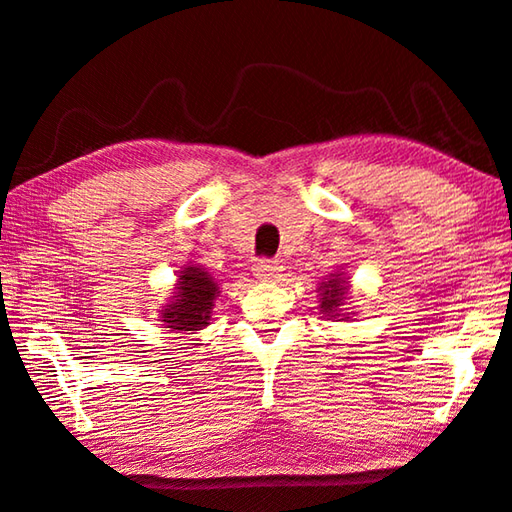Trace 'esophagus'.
Instances as JSON below:
<instances>
[{"label":"esophagus","instance_id":"obj_1","mask_svg":"<svg viewBox=\"0 0 512 512\" xmlns=\"http://www.w3.org/2000/svg\"><path fill=\"white\" fill-rule=\"evenodd\" d=\"M280 271H282L280 262H275V259H268V257L257 259V264H255V268H253L255 277H257V280H262V282L275 280V277L280 275Z\"/></svg>","mask_w":512,"mask_h":512}]
</instances>
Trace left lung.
Wrapping results in <instances>:
<instances>
[{"label":"left lung","mask_w":512,"mask_h":512,"mask_svg":"<svg viewBox=\"0 0 512 512\" xmlns=\"http://www.w3.org/2000/svg\"><path fill=\"white\" fill-rule=\"evenodd\" d=\"M345 293H347V286L345 282L340 280V277H333V280L324 282L322 284V304L320 309L324 315H329V318H338V311H340V304L345 300Z\"/></svg>","instance_id":"obj_1"}]
</instances>
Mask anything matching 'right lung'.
<instances>
[{"label": "right lung", "instance_id": "obj_1", "mask_svg": "<svg viewBox=\"0 0 512 512\" xmlns=\"http://www.w3.org/2000/svg\"><path fill=\"white\" fill-rule=\"evenodd\" d=\"M179 293L172 304L163 311V322L167 329L176 331H199L210 320V309L215 306L217 284L212 277L197 266L185 268L179 275Z\"/></svg>", "mask_w": 512, "mask_h": 512}]
</instances>
